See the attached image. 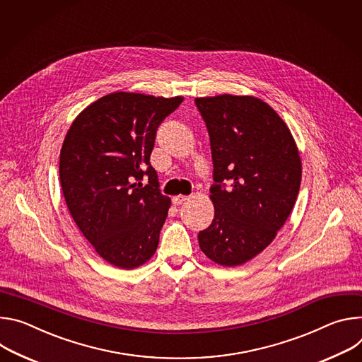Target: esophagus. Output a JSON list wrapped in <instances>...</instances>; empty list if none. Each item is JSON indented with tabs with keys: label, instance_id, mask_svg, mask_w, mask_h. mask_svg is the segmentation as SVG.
Segmentation results:
<instances>
[{
	"label": "esophagus",
	"instance_id": "obj_1",
	"mask_svg": "<svg viewBox=\"0 0 362 362\" xmlns=\"http://www.w3.org/2000/svg\"><path fill=\"white\" fill-rule=\"evenodd\" d=\"M188 199H189V198H188L187 195H177V197H174V198H173V203H174L175 206H181V204L187 203Z\"/></svg>",
	"mask_w": 362,
	"mask_h": 362
}]
</instances>
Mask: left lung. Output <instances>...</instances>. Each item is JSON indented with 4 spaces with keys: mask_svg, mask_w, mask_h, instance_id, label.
Masks as SVG:
<instances>
[{
    "mask_svg": "<svg viewBox=\"0 0 362 362\" xmlns=\"http://www.w3.org/2000/svg\"><path fill=\"white\" fill-rule=\"evenodd\" d=\"M195 105L210 135L216 182L214 220L198 243L214 263L240 266L273 242L292 213L299 151L284 119L262 99L218 95L195 98Z\"/></svg>",
    "mask_w": 362,
    "mask_h": 362,
    "instance_id": "left-lung-1",
    "label": "left lung"
}]
</instances>
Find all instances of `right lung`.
I'll return each instance as SVG.
<instances>
[{"mask_svg":"<svg viewBox=\"0 0 362 362\" xmlns=\"http://www.w3.org/2000/svg\"><path fill=\"white\" fill-rule=\"evenodd\" d=\"M182 100L109 93L80 112L66 134L59 171L67 209L96 253L116 267L135 269L158 247L171 198L160 194L149 156L158 127Z\"/></svg>","mask_w":362,"mask_h":362,"instance_id":"add662e5","label":"right lung"}]
</instances>
